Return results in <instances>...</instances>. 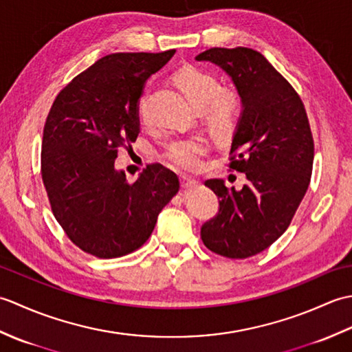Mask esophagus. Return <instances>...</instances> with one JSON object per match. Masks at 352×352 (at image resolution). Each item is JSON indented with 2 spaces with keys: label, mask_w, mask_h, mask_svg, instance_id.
<instances>
[{
  "label": "esophagus",
  "mask_w": 352,
  "mask_h": 352,
  "mask_svg": "<svg viewBox=\"0 0 352 352\" xmlns=\"http://www.w3.org/2000/svg\"><path fill=\"white\" fill-rule=\"evenodd\" d=\"M180 184H182V188H184V189H192V188H195V186H197V182L192 180V178L180 177Z\"/></svg>",
  "instance_id": "34e87169"
}]
</instances>
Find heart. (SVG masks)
I'll list each match as a JSON object with an SVG mask.
<instances>
[{"label": "heart", "mask_w": 352, "mask_h": 352, "mask_svg": "<svg viewBox=\"0 0 352 352\" xmlns=\"http://www.w3.org/2000/svg\"><path fill=\"white\" fill-rule=\"evenodd\" d=\"M175 83L182 89L186 98L197 110L207 109V113L214 124H226L237 110V98L233 94L221 92V83L212 74L193 66H186L175 74ZM139 118L148 121V101L144 95L139 101ZM207 151V142L203 138H182L169 142L163 149L162 159L170 168L192 172L199 169Z\"/></svg>", "instance_id": "b5f03b06"}]
</instances>
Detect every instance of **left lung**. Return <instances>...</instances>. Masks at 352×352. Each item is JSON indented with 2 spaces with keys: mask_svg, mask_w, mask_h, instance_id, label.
<instances>
[{
  "mask_svg": "<svg viewBox=\"0 0 352 352\" xmlns=\"http://www.w3.org/2000/svg\"><path fill=\"white\" fill-rule=\"evenodd\" d=\"M198 62L221 66L242 100L230 169L245 172L241 190L207 180L219 212L201 227L208 250L248 258L269 248L290 226L309 189L315 144L304 104L289 81L258 51L210 48Z\"/></svg>",
  "mask_w": 352,
  "mask_h": 352,
  "instance_id": "8db88e82",
  "label": "left lung"
}]
</instances>
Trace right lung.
<instances>
[{
  "label": "right lung",
  "mask_w": 352,
  "mask_h": 352,
  "mask_svg": "<svg viewBox=\"0 0 352 352\" xmlns=\"http://www.w3.org/2000/svg\"><path fill=\"white\" fill-rule=\"evenodd\" d=\"M175 50L115 52L66 85L43 126L41 172L54 218L80 250L116 258L139 250L180 189L174 172L148 164L134 183L118 172L121 148L139 134L145 81Z\"/></svg>",
  "instance_id": "right-lung-1"
}]
</instances>
